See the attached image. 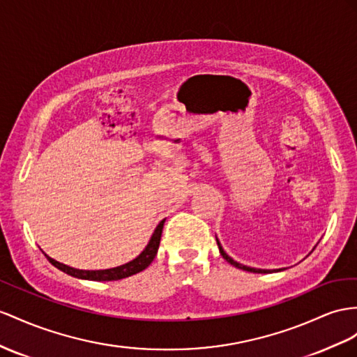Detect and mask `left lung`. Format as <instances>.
<instances>
[{
	"instance_id": "left-lung-1",
	"label": "left lung",
	"mask_w": 357,
	"mask_h": 357,
	"mask_svg": "<svg viewBox=\"0 0 357 357\" xmlns=\"http://www.w3.org/2000/svg\"><path fill=\"white\" fill-rule=\"evenodd\" d=\"M215 240H217V245H218V250H220V253H222V257L231 264V266H234V267H236V268H241V270H244V271H250V273H273V271H282V268H278V270H264V268H253V267H248V266H243V264H240V262H236V261H234L229 255H227L225 250H223V248H222V244H220V241H218V238L215 236ZM315 249V248H314Z\"/></svg>"
}]
</instances>
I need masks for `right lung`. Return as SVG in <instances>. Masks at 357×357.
I'll return each instance as SVG.
<instances>
[{
  "mask_svg": "<svg viewBox=\"0 0 357 357\" xmlns=\"http://www.w3.org/2000/svg\"><path fill=\"white\" fill-rule=\"evenodd\" d=\"M164 222H166V218L161 220L158 223V226L155 227V231L151 236V240L148 243V245L143 249V252L137 257L135 259L130 261L123 264V266H119L114 268H107V270H78V268H72L66 264H61L56 259L50 258L48 255H45V257L48 258V261L52 264L54 267L61 270L63 273L69 274V276H74L78 279H84V280H99V282H108V280H121L125 278H130L132 274H137L143 271L144 268L149 267V264L153 261V258L157 257V252L160 248V240H161V232H162V226Z\"/></svg>",
  "mask_w": 357,
  "mask_h": 357,
  "instance_id": "1",
  "label": "right lung"
}]
</instances>
